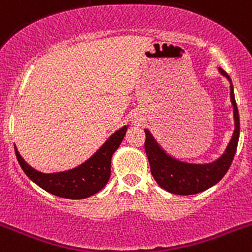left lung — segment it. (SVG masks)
<instances>
[{
  "instance_id": "8db88e82",
  "label": "left lung",
  "mask_w": 252,
  "mask_h": 252,
  "mask_svg": "<svg viewBox=\"0 0 252 252\" xmlns=\"http://www.w3.org/2000/svg\"><path fill=\"white\" fill-rule=\"evenodd\" d=\"M218 70L231 82L230 75L227 74L223 69L220 68ZM230 88L233 117H235V131L224 154L216 161L209 162V164H188V162L179 161L174 158L169 157L168 154L158 145V142L155 141L150 131L145 130V153L150 162L151 174L154 179L157 180V183L162 189H165L166 192L178 195L197 194L217 184L230 169L240 136L239 110L235 101L232 84Z\"/></svg>"
}]
</instances>
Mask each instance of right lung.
<instances>
[{
  "instance_id": "add662e5",
  "label": "right lung",
  "mask_w": 252,
  "mask_h": 252,
  "mask_svg": "<svg viewBox=\"0 0 252 252\" xmlns=\"http://www.w3.org/2000/svg\"><path fill=\"white\" fill-rule=\"evenodd\" d=\"M127 126L116 131L101 149L84 164L72 170L54 174H44L31 168L15 148L17 161L25 174L35 184L51 194L68 199H83L98 193L111 175V159L124 140Z\"/></svg>"
}]
</instances>
